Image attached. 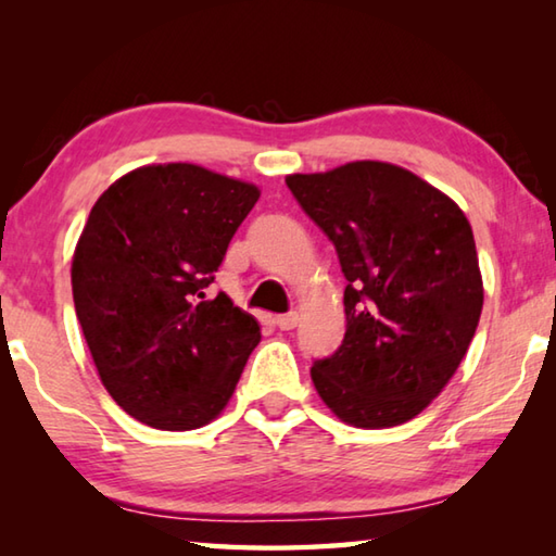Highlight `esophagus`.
Returning <instances> with one entry per match:
<instances>
[{"mask_svg": "<svg viewBox=\"0 0 556 556\" xmlns=\"http://www.w3.org/2000/svg\"><path fill=\"white\" fill-rule=\"evenodd\" d=\"M299 324V314L296 312H289V314H281L275 318V326L279 328V331H291Z\"/></svg>", "mask_w": 556, "mask_h": 556, "instance_id": "34e87169", "label": "esophagus"}]
</instances>
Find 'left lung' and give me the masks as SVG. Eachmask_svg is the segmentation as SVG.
Instances as JSON below:
<instances>
[{"mask_svg": "<svg viewBox=\"0 0 556 556\" xmlns=\"http://www.w3.org/2000/svg\"><path fill=\"white\" fill-rule=\"evenodd\" d=\"M287 186L348 279L345 338L314 363V388L345 425H404L454 378L481 318L470 223L439 188L384 162L294 174Z\"/></svg>", "mask_w": 556, "mask_h": 556, "instance_id": "1", "label": "left lung"}]
</instances>
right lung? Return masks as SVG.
I'll return each instance as SVG.
<instances>
[{"label":"right lung","mask_w":556,"mask_h":556,"mask_svg":"<svg viewBox=\"0 0 556 556\" xmlns=\"http://www.w3.org/2000/svg\"><path fill=\"white\" fill-rule=\"evenodd\" d=\"M260 188L195 164L117 178L75 244V314L102 384L129 417L164 431L208 425L232 397L260 324L205 296Z\"/></svg>","instance_id":"obj_1"}]
</instances>
